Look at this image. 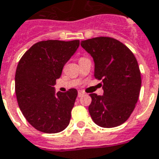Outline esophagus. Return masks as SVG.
<instances>
[{
    "mask_svg": "<svg viewBox=\"0 0 159 159\" xmlns=\"http://www.w3.org/2000/svg\"><path fill=\"white\" fill-rule=\"evenodd\" d=\"M84 95V92L82 90H78V96L79 97H81V96H83V95Z\"/></svg>",
    "mask_w": 159,
    "mask_h": 159,
    "instance_id": "obj_1",
    "label": "esophagus"
}]
</instances>
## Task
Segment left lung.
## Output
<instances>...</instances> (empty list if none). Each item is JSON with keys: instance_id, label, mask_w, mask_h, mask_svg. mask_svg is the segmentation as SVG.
<instances>
[{"instance_id": "left-lung-1", "label": "left lung", "mask_w": 159, "mask_h": 159, "mask_svg": "<svg viewBox=\"0 0 159 159\" xmlns=\"http://www.w3.org/2000/svg\"><path fill=\"white\" fill-rule=\"evenodd\" d=\"M94 59L95 78L102 80L103 95L90 94L89 112L93 121L110 128L129 118L138 102L141 76L134 53L124 44L108 37L81 42Z\"/></svg>"}]
</instances>
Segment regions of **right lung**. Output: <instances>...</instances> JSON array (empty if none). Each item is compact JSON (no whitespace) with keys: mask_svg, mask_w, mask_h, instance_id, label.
<instances>
[{"mask_svg":"<svg viewBox=\"0 0 159 159\" xmlns=\"http://www.w3.org/2000/svg\"><path fill=\"white\" fill-rule=\"evenodd\" d=\"M79 40L38 42L22 56L15 73V93L26 120L45 134L68 126L77 90L56 93L54 85L79 47Z\"/></svg>","mask_w":159,"mask_h":159,"instance_id":"obj_1","label":"right lung"}]
</instances>
